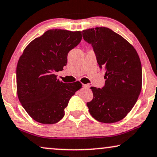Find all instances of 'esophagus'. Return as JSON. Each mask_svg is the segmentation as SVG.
<instances>
[{
  "mask_svg": "<svg viewBox=\"0 0 157 157\" xmlns=\"http://www.w3.org/2000/svg\"><path fill=\"white\" fill-rule=\"evenodd\" d=\"M83 87L85 88V89H89L90 85L89 84H83Z\"/></svg>",
  "mask_w": 157,
  "mask_h": 157,
  "instance_id": "34e87169",
  "label": "esophagus"
}]
</instances>
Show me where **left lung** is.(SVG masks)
<instances>
[{
	"label": "left lung",
	"instance_id": "8db88e82",
	"mask_svg": "<svg viewBox=\"0 0 157 157\" xmlns=\"http://www.w3.org/2000/svg\"><path fill=\"white\" fill-rule=\"evenodd\" d=\"M82 35L93 47L106 79L102 89L91 87L94 98L86 104L89 113L99 122L115 123L130 112L140 94V59L132 44L108 28L86 29Z\"/></svg>",
	"mask_w": 157,
	"mask_h": 157
}]
</instances>
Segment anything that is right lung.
I'll return each mask as SVG.
<instances>
[{
    "label": "right lung",
    "instance_id": "1",
    "mask_svg": "<svg viewBox=\"0 0 157 157\" xmlns=\"http://www.w3.org/2000/svg\"><path fill=\"white\" fill-rule=\"evenodd\" d=\"M81 31L48 30L30 43L16 68L17 94L21 104L35 121L57 123L82 84L63 83L54 74L63 69L69 51L81 42Z\"/></svg>",
    "mask_w": 157,
    "mask_h": 157
}]
</instances>
